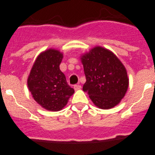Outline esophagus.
<instances>
[{"label": "esophagus", "instance_id": "esophagus-1", "mask_svg": "<svg viewBox=\"0 0 155 155\" xmlns=\"http://www.w3.org/2000/svg\"><path fill=\"white\" fill-rule=\"evenodd\" d=\"M81 88V86L79 84H77V85H74V89L75 90H78V89H80Z\"/></svg>", "mask_w": 155, "mask_h": 155}]
</instances>
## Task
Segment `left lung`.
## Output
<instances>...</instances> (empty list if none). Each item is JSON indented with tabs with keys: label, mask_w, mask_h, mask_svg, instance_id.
<instances>
[{
	"label": "left lung",
	"mask_w": 155,
	"mask_h": 155,
	"mask_svg": "<svg viewBox=\"0 0 155 155\" xmlns=\"http://www.w3.org/2000/svg\"><path fill=\"white\" fill-rule=\"evenodd\" d=\"M86 82L83 91L96 106L109 109L118 104L128 88L127 70L112 51L96 47L81 57Z\"/></svg>",
	"instance_id": "obj_1"
}]
</instances>
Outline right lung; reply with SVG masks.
I'll use <instances>...</instances> for the list:
<instances>
[{
	"mask_svg": "<svg viewBox=\"0 0 155 155\" xmlns=\"http://www.w3.org/2000/svg\"><path fill=\"white\" fill-rule=\"evenodd\" d=\"M62 54L49 49L35 60L28 78V86L32 97L43 108L57 112L62 109L74 93L60 70Z\"/></svg>",
	"mask_w": 155,
	"mask_h": 155,
	"instance_id": "obj_1",
	"label": "right lung"
}]
</instances>
